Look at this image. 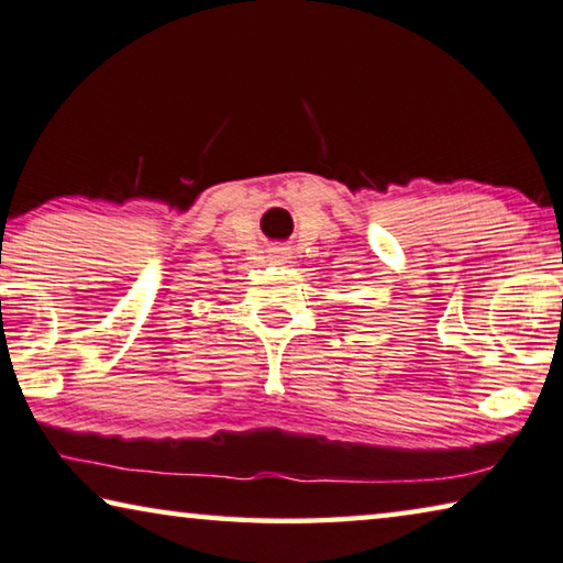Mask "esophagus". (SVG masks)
<instances>
[{"mask_svg":"<svg viewBox=\"0 0 563 563\" xmlns=\"http://www.w3.org/2000/svg\"><path fill=\"white\" fill-rule=\"evenodd\" d=\"M274 260H279V262H284V260H289V252L287 249H274Z\"/></svg>","mask_w":563,"mask_h":563,"instance_id":"34e87169","label":"esophagus"}]
</instances>
